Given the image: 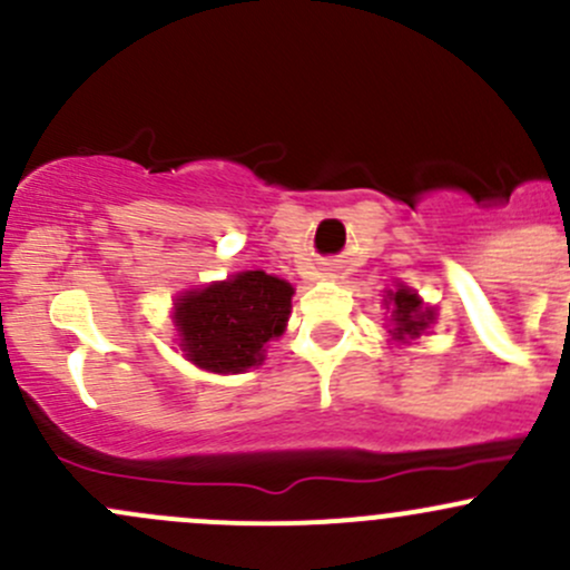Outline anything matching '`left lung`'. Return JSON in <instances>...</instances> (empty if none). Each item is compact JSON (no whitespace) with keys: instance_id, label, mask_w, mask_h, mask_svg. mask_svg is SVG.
Instances as JSON below:
<instances>
[{"instance_id":"left-lung-1","label":"left lung","mask_w":570,"mask_h":570,"mask_svg":"<svg viewBox=\"0 0 570 570\" xmlns=\"http://www.w3.org/2000/svg\"><path fill=\"white\" fill-rule=\"evenodd\" d=\"M389 303L394 306L392 320H394V338L405 336H419V333L428 327V322L433 320V312L422 306V301L416 297V292H411L407 286L389 295Z\"/></svg>"}]
</instances>
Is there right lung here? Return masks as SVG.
I'll list each match as a JSON object with an SVG mask.
<instances>
[{
	"label": "right lung",
	"instance_id": "obj_1",
	"mask_svg": "<svg viewBox=\"0 0 570 570\" xmlns=\"http://www.w3.org/2000/svg\"><path fill=\"white\" fill-rule=\"evenodd\" d=\"M292 295L286 281L262 269L187 292L176 303L184 353L209 372H245L262 364L264 344L284 333Z\"/></svg>",
	"mask_w": 570,
	"mask_h": 570
}]
</instances>
